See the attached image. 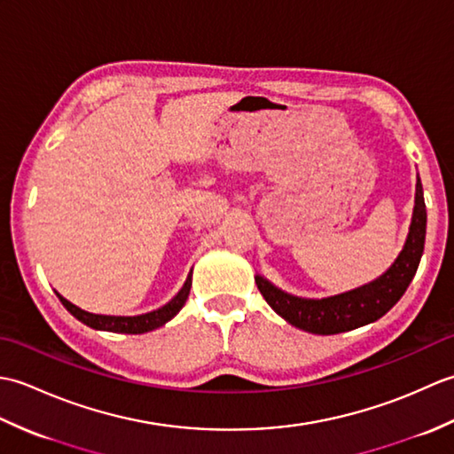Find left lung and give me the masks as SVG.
<instances>
[{
  "label": "left lung",
  "mask_w": 454,
  "mask_h": 454,
  "mask_svg": "<svg viewBox=\"0 0 454 454\" xmlns=\"http://www.w3.org/2000/svg\"><path fill=\"white\" fill-rule=\"evenodd\" d=\"M426 226L427 210L426 200H423L421 181L418 179L416 208H413L406 246H403L394 265L376 281L349 293L322 298V301H308V298L286 294L259 275L255 277L257 288L278 316H283L288 324L301 327L304 332L333 335L355 330V327L379 320L406 293L418 271L423 246H426Z\"/></svg>",
  "instance_id": "8db88e82"
}]
</instances>
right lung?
<instances>
[{"label": "right lung", "instance_id": "1", "mask_svg": "<svg viewBox=\"0 0 454 454\" xmlns=\"http://www.w3.org/2000/svg\"><path fill=\"white\" fill-rule=\"evenodd\" d=\"M189 291H191V275L187 277L185 285H183L181 291L177 293V296L173 298L171 302H168L166 306L158 308L150 314H142V316H101V314H90L82 310V308L74 306L72 302H67L66 298H60V302L66 306V310L70 312L74 317H78L80 322H83L85 325L93 327V330H103V332H114V333H146L156 330V327L163 325L166 322H169L173 316H176L185 301L189 298Z\"/></svg>", "mask_w": 454, "mask_h": 454}]
</instances>
